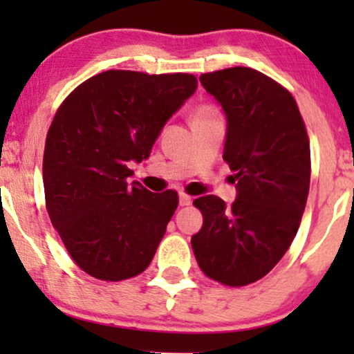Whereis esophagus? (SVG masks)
Masks as SVG:
<instances>
[{
  "mask_svg": "<svg viewBox=\"0 0 354 354\" xmlns=\"http://www.w3.org/2000/svg\"><path fill=\"white\" fill-rule=\"evenodd\" d=\"M191 201H193V198H191L189 194L180 193V205H181V206H189Z\"/></svg>",
  "mask_w": 354,
  "mask_h": 354,
  "instance_id": "34e87169",
  "label": "esophagus"
}]
</instances>
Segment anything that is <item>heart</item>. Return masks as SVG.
<instances>
[{"mask_svg":"<svg viewBox=\"0 0 354 354\" xmlns=\"http://www.w3.org/2000/svg\"><path fill=\"white\" fill-rule=\"evenodd\" d=\"M213 116H219L218 109L213 106V104H208V103H203L194 109L193 113V121L194 120H203V118H213Z\"/></svg>","mask_w":354,"mask_h":354,"instance_id":"1","label":"heart"}]
</instances>
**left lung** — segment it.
Masks as SVG:
<instances>
[{"label": "left lung", "instance_id": "8db88e82", "mask_svg": "<svg viewBox=\"0 0 354 354\" xmlns=\"http://www.w3.org/2000/svg\"><path fill=\"white\" fill-rule=\"evenodd\" d=\"M200 81L226 113L223 160L238 198L230 206L214 194L193 201L203 228L191 246L208 278L246 286L270 273L296 236L310 191V138L293 95L270 76L234 66Z\"/></svg>", "mask_w": 354, "mask_h": 354}]
</instances>
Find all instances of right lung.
<instances>
[{
    "label": "right lung",
    "instance_id": "obj_1",
    "mask_svg": "<svg viewBox=\"0 0 354 354\" xmlns=\"http://www.w3.org/2000/svg\"><path fill=\"white\" fill-rule=\"evenodd\" d=\"M188 73L108 70L59 104L43 154L44 200L61 241L84 273L123 281L151 263L178 193L129 185L169 116L194 93Z\"/></svg>",
    "mask_w": 354,
    "mask_h": 354
}]
</instances>
